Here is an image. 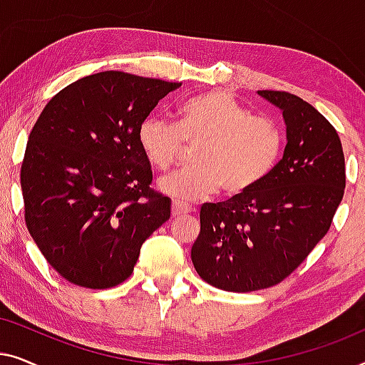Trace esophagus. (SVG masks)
Segmentation results:
<instances>
[{"label": "esophagus", "instance_id": "1", "mask_svg": "<svg viewBox=\"0 0 365 365\" xmlns=\"http://www.w3.org/2000/svg\"><path fill=\"white\" fill-rule=\"evenodd\" d=\"M189 211H191V207H189L187 204H184L181 201H174L173 202V207H171L173 217H181V216H184V214H187Z\"/></svg>", "mask_w": 365, "mask_h": 365}]
</instances>
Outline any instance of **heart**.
<instances>
[{
	"label": "heart",
	"mask_w": 365,
	"mask_h": 365,
	"mask_svg": "<svg viewBox=\"0 0 365 365\" xmlns=\"http://www.w3.org/2000/svg\"><path fill=\"white\" fill-rule=\"evenodd\" d=\"M143 156L166 171L194 149V168L163 178L159 189L181 201H199L222 187L241 196L261 184L281 158L282 133L269 118L254 116L221 89L189 98L178 109V121L148 116L138 129Z\"/></svg>",
	"instance_id": "heart-1"
}]
</instances>
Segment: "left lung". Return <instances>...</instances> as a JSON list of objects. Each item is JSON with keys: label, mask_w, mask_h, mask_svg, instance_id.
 <instances>
[{"label": "left lung", "mask_w": 365, "mask_h": 365, "mask_svg": "<svg viewBox=\"0 0 365 365\" xmlns=\"http://www.w3.org/2000/svg\"><path fill=\"white\" fill-rule=\"evenodd\" d=\"M282 109L284 156L251 191L201 206L191 259L199 276L229 292L276 286L331 227L346 187L339 134L316 108L286 91H257Z\"/></svg>", "instance_id": "left-lung-1"}]
</instances>
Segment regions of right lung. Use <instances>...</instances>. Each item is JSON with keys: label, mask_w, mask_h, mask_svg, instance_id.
<instances>
[{"label": "right lung", "mask_w": 365, "mask_h": 365, "mask_svg": "<svg viewBox=\"0 0 365 365\" xmlns=\"http://www.w3.org/2000/svg\"><path fill=\"white\" fill-rule=\"evenodd\" d=\"M181 83L104 71L61 89L29 133L24 221L63 279L88 289L126 281L143 242L171 216L138 144L144 118Z\"/></svg>", "instance_id": "right-lung-1"}]
</instances>
